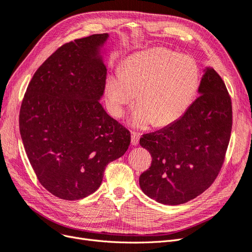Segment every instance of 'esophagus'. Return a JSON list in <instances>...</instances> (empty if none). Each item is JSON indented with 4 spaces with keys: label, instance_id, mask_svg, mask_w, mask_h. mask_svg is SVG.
I'll use <instances>...</instances> for the list:
<instances>
[{
    "label": "esophagus",
    "instance_id": "34e87169",
    "mask_svg": "<svg viewBox=\"0 0 252 252\" xmlns=\"http://www.w3.org/2000/svg\"><path fill=\"white\" fill-rule=\"evenodd\" d=\"M138 141H140V134L136 132H131V144L133 146H136L138 144Z\"/></svg>",
    "mask_w": 252,
    "mask_h": 252
}]
</instances>
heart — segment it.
<instances>
[{"label":"heart","mask_w":252,"mask_h":252,"mask_svg":"<svg viewBox=\"0 0 252 252\" xmlns=\"http://www.w3.org/2000/svg\"><path fill=\"white\" fill-rule=\"evenodd\" d=\"M200 70L196 60L166 48H153L127 58L121 74L111 76L106 86L108 106L115 117L123 115L138 93L131 125L145 129L158 123L173 124L192 104Z\"/></svg>","instance_id":"obj_1"}]
</instances>
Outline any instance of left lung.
Returning <instances> with one entry per match:
<instances>
[{
    "mask_svg": "<svg viewBox=\"0 0 252 252\" xmlns=\"http://www.w3.org/2000/svg\"><path fill=\"white\" fill-rule=\"evenodd\" d=\"M198 92L200 96L178 121L140 140L152 158L140 176L141 189L162 204H182L202 194L223 166L232 127L230 96L210 67Z\"/></svg>",
    "mask_w": 252,
    "mask_h": 252,
    "instance_id": "obj_1",
    "label": "left lung"
}]
</instances>
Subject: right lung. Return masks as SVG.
Listing matches in <instances>:
<instances>
[{
	"mask_svg": "<svg viewBox=\"0 0 252 252\" xmlns=\"http://www.w3.org/2000/svg\"><path fill=\"white\" fill-rule=\"evenodd\" d=\"M107 33L58 48L34 73L20 110V132L40 185L64 200L100 187L105 167L127 151L131 136L99 102L106 66L99 48Z\"/></svg>",
	"mask_w": 252,
	"mask_h": 252,
	"instance_id": "obj_1",
	"label": "right lung"
}]
</instances>
